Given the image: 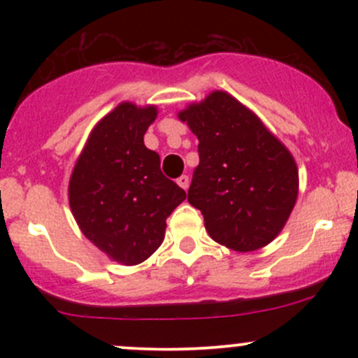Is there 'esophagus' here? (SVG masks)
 <instances>
[{
  "mask_svg": "<svg viewBox=\"0 0 358 358\" xmlns=\"http://www.w3.org/2000/svg\"><path fill=\"white\" fill-rule=\"evenodd\" d=\"M176 183H178L180 187L183 188V190H187L188 185H190V180H188V176H187V175H182V176H180L178 180H176Z\"/></svg>",
  "mask_w": 358,
  "mask_h": 358,
  "instance_id": "34e87169",
  "label": "esophagus"
}]
</instances>
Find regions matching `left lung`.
I'll use <instances>...</instances> for the list:
<instances>
[{
    "label": "left lung",
    "instance_id": "left-lung-1",
    "mask_svg": "<svg viewBox=\"0 0 358 358\" xmlns=\"http://www.w3.org/2000/svg\"><path fill=\"white\" fill-rule=\"evenodd\" d=\"M178 117L199 138L188 202L202 212L208 236L239 252L268 245L296 203L293 156L256 114L222 90Z\"/></svg>",
    "mask_w": 358,
    "mask_h": 358
}]
</instances>
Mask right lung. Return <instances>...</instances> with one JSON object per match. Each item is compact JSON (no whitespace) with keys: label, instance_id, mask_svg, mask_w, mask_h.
I'll use <instances>...</instances> for the list:
<instances>
[{"label":"right lung","instance_id":"right-lung-1","mask_svg":"<svg viewBox=\"0 0 358 358\" xmlns=\"http://www.w3.org/2000/svg\"><path fill=\"white\" fill-rule=\"evenodd\" d=\"M156 108L122 102L92 129L69 183V202L84 236L114 261H146L165 239L166 219L187 193L166 178L159 155L145 146Z\"/></svg>","mask_w":358,"mask_h":358}]
</instances>
